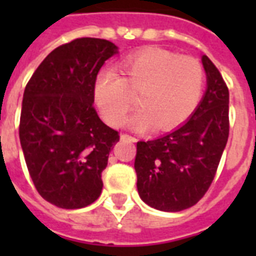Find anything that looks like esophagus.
Here are the masks:
<instances>
[{
    "mask_svg": "<svg viewBox=\"0 0 256 256\" xmlns=\"http://www.w3.org/2000/svg\"><path fill=\"white\" fill-rule=\"evenodd\" d=\"M120 138H122V140H130V142H136V136H128V134H122V136H120Z\"/></svg>",
    "mask_w": 256,
    "mask_h": 256,
    "instance_id": "obj_1",
    "label": "esophagus"
}]
</instances>
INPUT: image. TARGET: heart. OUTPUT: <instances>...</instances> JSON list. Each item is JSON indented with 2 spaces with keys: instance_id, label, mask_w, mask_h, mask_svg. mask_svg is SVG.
I'll use <instances>...</instances> for the list:
<instances>
[{
  "instance_id": "obj_1",
  "label": "heart",
  "mask_w": 256,
  "mask_h": 256,
  "mask_svg": "<svg viewBox=\"0 0 256 256\" xmlns=\"http://www.w3.org/2000/svg\"><path fill=\"white\" fill-rule=\"evenodd\" d=\"M120 76L106 70L94 85V100L104 120L120 126L134 104L140 108L130 120L136 130L156 124L164 132L188 118L198 108L204 86V70L198 60L178 57L170 50L146 48L118 64Z\"/></svg>"
}]
</instances>
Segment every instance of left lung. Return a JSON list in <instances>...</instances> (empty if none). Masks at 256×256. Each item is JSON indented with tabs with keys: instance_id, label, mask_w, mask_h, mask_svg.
<instances>
[{
	"instance_id": "left-lung-1",
	"label": "left lung",
	"mask_w": 256,
	"mask_h": 256,
	"mask_svg": "<svg viewBox=\"0 0 256 256\" xmlns=\"http://www.w3.org/2000/svg\"><path fill=\"white\" fill-rule=\"evenodd\" d=\"M202 64L207 88L192 116L174 132L136 144V188L156 210L176 212L198 203L228 140V88L210 58L202 56Z\"/></svg>"
}]
</instances>
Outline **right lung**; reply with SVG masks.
<instances>
[{"mask_svg": "<svg viewBox=\"0 0 256 256\" xmlns=\"http://www.w3.org/2000/svg\"><path fill=\"white\" fill-rule=\"evenodd\" d=\"M118 53L112 42L77 38L41 62L24 92L20 140L34 186L61 208H82L100 195L102 171L120 134L100 120L96 74Z\"/></svg>", "mask_w": 256, "mask_h": 256, "instance_id": "add662e5", "label": "right lung"}]
</instances>
